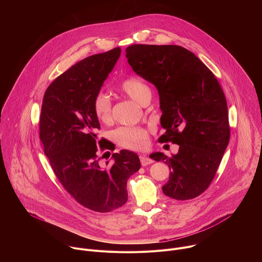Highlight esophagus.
Returning a JSON list of instances; mask_svg holds the SVG:
<instances>
[{"instance_id":"1","label":"esophagus","mask_w":262,"mask_h":262,"mask_svg":"<svg viewBox=\"0 0 262 262\" xmlns=\"http://www.w3.org/2000/svg\"><path fill=\"white\" fill-rule=\"evenodd\" d=\"M140 160H141V164H142L143 166H146V165H148V164L153 163V160L150 159L149 157L145 156V155H141V156H140Z\"/></svg>"}]
</instances>
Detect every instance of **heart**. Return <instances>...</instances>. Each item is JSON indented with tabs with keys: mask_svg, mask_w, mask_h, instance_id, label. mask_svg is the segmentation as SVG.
<instances>
[{
	"mask_svg": "<svg viewBox=\"0 0 262 262\" xmlns=\"http://www.w3.org/2000/svg\"><path fill=\"white\" fill-rule=\"evenodd\" d=\"M120 90L129 98L140 104L147 98H151L149 85L139 77H128L120 83ZM95 115L102 122H109L112 118V102L108 94L99 92L93 100ZM116 143L126 149L143 150L149 144V135L147 129L140 126H122L113 133Z\"/></svg>",
	"mask_w": 262,
	"mask_h": 262,
	"instance_id": "1",
	"label": "heart"
}]
</instances>
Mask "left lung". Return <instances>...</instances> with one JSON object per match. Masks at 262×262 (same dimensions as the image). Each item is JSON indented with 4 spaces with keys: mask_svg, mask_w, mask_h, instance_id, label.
Masks as SVG:
<instances>
[{
    "mask_svg": "<svg viewBox=\"0 0 262 262\" xmlns=\"http://www.w3.org/2000/svg\"><path fill=\"white\" fill-rule=\"evenodd\" d=\"M133 70L159 93L160 143L178 144L177 155L151 154L171 172L162 187L176 200L201 195L211 184L230 141L225 93L210 69L191 51L174 45H132L125 50Z\"/></svg>",
    "mask_w": 262,
    "mask_h": 262,
    "instance_id": "left-lung-1",
    "label": "left lung"
}]
</instances>
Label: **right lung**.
Wrapping results in <instances>:
<instances>
[{
    "label": "right lung",
    "instance_id": "right-lung-1",
    "mask_svg": "<svg viewBox=\"0 0 262 262\" xmlns=\"http://www.w3.org/2000/svg\"><path fill=\"white\" fill-rule=\"evenodd\" d=\"M120 53L114 48L90 56L59 75L45 93L39 116V139L54 173L79 204L97 212L124 205L127 180L141 168L138 155L127 150L114 153L108 167L97 154L114 145L102 139L97 146L100 123L93 100Z\"/></svg>",
    "mask_w": 262,
    "mask_h": 262
}]
</instances>
